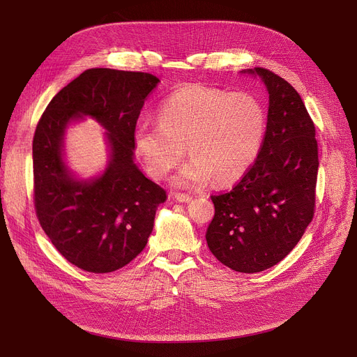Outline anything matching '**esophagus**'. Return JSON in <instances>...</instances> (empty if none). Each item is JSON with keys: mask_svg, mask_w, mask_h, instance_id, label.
<instances>
[{"mask_svg": "<svg viewBox=\"0 0 357 357\" xmlns=\"http://www.w3.org/2000/svg\"><path fill=\"white\" fill-rule=\"evenodd\" d=\"M174 198H175L176 202H190L192 199V197L186 195V194H175Z\"/></svg>", "mask_w": 357, "mask_h": 357, "instance_id": "esophagus-1", "label": "esophagus"}]
</instances>
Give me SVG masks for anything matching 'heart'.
<instances>
[{"mask_svg":"<svg viewBox=\"0 0 357 357\" xmlns=\"http://www.w3.org/2000/svg\"><path fill=\"white\" fill-rule=\"evenodd\" d=\"M266 133V111L248 92L205 85L183 86L159 108V123L140 120L133 133L146 172L165 178L185 156L192 158L175 176L182 188L211 178L218 185L238 181L257 159Z\"/></svg>","mask_w":357,"mask_h":357,"instance_id":"heart-1","label":"heart"}]
</instances>
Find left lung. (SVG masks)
I'll return each instance as SVG.
<instances>
[{"instance_id": "8db88e82", "label": "left lung", "mask_w": 357, "mask_h": 357, "mask_svg": "<svg viewBox=\"0 0 357 357\" xmlns=\"http://www.w3.org/2000/svg\"><path fill=\"white\" fill-rule=\"evenodd\" d=\"M241 73L259 78L269 93L265 140L234 188L211 197L215 214L205 238L222 265L256 273L279 264L312 220L318 147L314 123L291 84L264 68Z\"/></svg>"}]
</instances>
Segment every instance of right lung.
<instances>
[{"label":"right lung","instance_id":"right-lung-1","mask_svg":"<svg viewBox=\"0 0 357 357\" xmlns=\"http://www.w3.org/2000/svg\"><path fill=\"white\" fill-rule=\"evenodd\" d=\"M160 81L150 73L96 68L82 72L49 102L33 139L34 207L53 246L72 265L114 272L147 245L166 191L135 162L133 133L144 100ZM96 119L105 130L109 160L91 178L64 158L69 125Z\"/></svg>","mask_w":357,"mask_h":357}]
</instances>
